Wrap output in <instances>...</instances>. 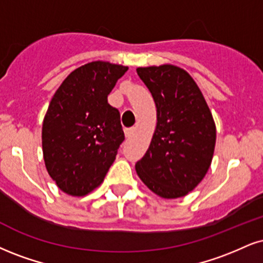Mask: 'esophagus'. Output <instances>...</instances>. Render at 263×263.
<instances>
[{
	"label": "esophagus",
	"instance_id": "34e87169",
	"mask_svg": "<svg viewBox=\"0 0 263 263\" xmlns=\"http://www.w3.org/2000/svg\"><path fill=\"white\" fill-rule=\"evenodd\" d=\"M135 134V128L134 127H131V128H125V136L126 137H131L132 135Z\"/></svg>",
	"mask_w": 263,
	"mask_h": 263
}]
</instances>
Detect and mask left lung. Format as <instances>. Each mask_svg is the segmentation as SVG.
Masks as SVG:
<instances>
[{
  "label": "left lung",
  "instance_id": "8db88e82",
  "mask_svg": "<svg viewBox=\"0 0 263 263\" xmlns=\"http://www.w3.org/2000/svg\"><path fill=\"white\" fill-rule=\"evenodd\" d=\"M137 73L156 103L157 126L136 172L159 197H183L211 166L217 135L213 116L185 69L166 63L138 67Z\"/></svg>",
  "mask_w": 263,
  "mask_h": 263
}]
</instances>
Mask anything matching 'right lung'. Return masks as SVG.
<instances>
[{
	"label": "right lung",
	"instance_id": "1",
	"mask_svg": "<svg viewBox=\"0 0 263 263\" xmlns=\"http://www.w3.org/2000/svg\"><path fill=\"white\" fill-rule=\"evenodd\" d=\"M127 66L93 61L72 71L55 91L43 121L49 175L65 194L82 197L104 181L125 140L107 96Z\"/></svg>",
	"mask_w": 263,
	"mask_h": 263
}]
</instances>
